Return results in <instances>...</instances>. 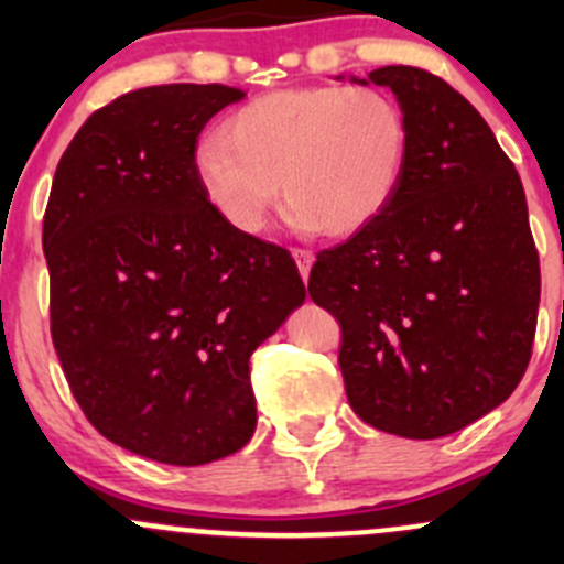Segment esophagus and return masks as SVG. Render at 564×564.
Masks as SVG:
<instances>
[{
	"instance_id": "1",
	"label": "esophagus",
	"mask_w": 564,
	"mask_h": 564,
	"mask_svg": "<svg viewBox=\"0 0 564 564\" xmlns=\"http://www.w3.org/2000/svg\"><path fill=\"white\" fill-rule=\"evenodd\" d=\"M292 256H294V261H297V270H300V275H303V281H308L311 264H314V253L305 248H294Z\"/></svg>"
}]
</instances>
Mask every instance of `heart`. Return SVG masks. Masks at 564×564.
I'll return each instance as SVG.
<instances>
[{"mask_svg":"<svg viewBox=\"0 0 564 564\" xmlns=\"http://www.w3.org/2000/svg\"><path fill=\"white\" fill-rule=\"evenodd\" d=\"M409 119L382 87H294L237 108L196 147V176L235 229H264L278 193L300 231L351 235L395 196ZM282 185L278 186L276 182Z\"/></svg>","mask_w":564,"mask_h":564,"instance_id":"1","label":"heart"}]
</instances>
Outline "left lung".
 I'll use <instances>...</instances> for the list:
<instances>
[{"instance_id":"1","label":"left lung","mask_w":564,"mask_h":564,"mask_svg":"<svg viewBox=\"0 0 564 564\" xmlns=\"http://www.w3.org/2000/svg\"><path fill=\"white\" fill-rule=\"evenodd\" d=\"M409 158L388 207L322 250L308 294L340 324L351 409L406 440L480 420L519 388L540 303L521 176L477 108L440 76L388 65Z\"/></svg>"}]
</instances>
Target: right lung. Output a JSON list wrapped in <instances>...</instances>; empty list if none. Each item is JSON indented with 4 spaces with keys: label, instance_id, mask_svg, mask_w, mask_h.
<instances>
[{
    "label": "right lung",
    "instance_id": "add662e5",
    "mask_svg": "<svg viewBox=\"0 0 564 564\" xmlns=\"http://www.w3.org/2000/svg\"><path fill=\"white\" fill-rule=\"evenodd\" d=\"M224 84H163L98 108L43 218L51 338L89 423L161 464L237 453L256 431L250 355L305 286L286 248L235 229L196 176Z\"/></svg>",
    "mask_w": 564,
    "mask_h": 564
}]
</instances>
